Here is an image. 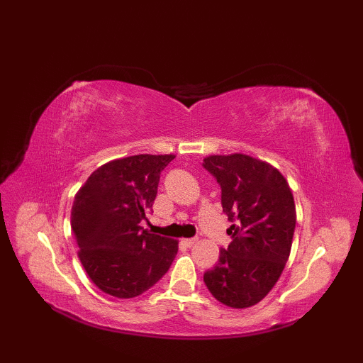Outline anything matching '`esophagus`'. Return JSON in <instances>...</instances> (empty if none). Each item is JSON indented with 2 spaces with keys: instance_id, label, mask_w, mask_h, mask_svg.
<instances>
[{
  "instance_id": "obj_1",
  "label": "esophagus",
  "mask_w": 363,
  "mask_h": 363,
  "mask_svg": "<svg viewBox=\"0 0 363 363\" xmlns=\"http://www.w3.org/2000/svg\"><path fill=\"white\" fill-rule=\"evenodd\" d=\"M182 243L186 245V246H189V248H191V246L198 243V237H194V238H184Z\"/></svg>"
}]
</instances>
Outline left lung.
<instances>
[{"label":"left lung","instance_id":"1","mask_svg":"<svg viewBox=\"0 0 363 363\" xmlns=\"http://www.w3.org/2000/svg\"><path fill=\"white\" fill-rule=\"evenodd\" d=\"M203 165L220 184L223 212L237 221L228 230L233 242L220 250L204 284L221 304L246 309L268 295L287 264L295 201L287 179L268 162L235 152L209 156Z\"/></svg>","mask_w":363,"mask_h":363}]
</instances>
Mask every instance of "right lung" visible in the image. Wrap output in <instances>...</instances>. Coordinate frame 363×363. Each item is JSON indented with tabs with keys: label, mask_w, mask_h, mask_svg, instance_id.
Returning <instances> with one entry per match:
<instances>
[{
	"label": "right lung",
	"mask_w": 363,
	"mask_h": 363,
	"mask_svg": "<svg viewBox=\"0 0 363 363\" xmlns=\"http://www.w3.org/2000/svg\"><path fill=\"white\" fill-rule=\"evenodd\" d=\"M174 154L115 159L89 176L74 195L72 230L86 273L107 295H142L164 276L177 240L140 226L157 195L160 173Z\"/></svg>",
	"instance_id": "add662e5"
}]
</instances>
